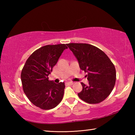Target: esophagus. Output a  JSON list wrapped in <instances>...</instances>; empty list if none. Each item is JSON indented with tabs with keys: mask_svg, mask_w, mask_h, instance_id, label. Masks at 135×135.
I'll list each match as a JSON object with an SVG mask.
<instances>
[{
	"mask_svg": "<svg viewBox=\"0 0 135 135\" xmlns=\"http://www.w3.org/2000/svg\"><path fill=\"white\" fill-rule=\"evenodd\" d=\"M66 84H69V85H71V84H73V81H67V82H66Z\"/></svg>",
	"mask_w": 135,
	"mask_h": 135,
	"instance_id": "esophagus-1",
	"label": "esophagus"
}]
</instances>
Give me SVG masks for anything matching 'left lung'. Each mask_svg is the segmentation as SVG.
Segmentation results:
<instances>
[{
  "instance_id": "left-lung-1",
  "label": "left lung",
  "mask_w": 135,
  "mask_h": 135,
  "mask_svg": "<svg viewBox=\"0 0 135 135\" xmlns=\"http://www.w3.org/2000/svg\"><path fill=\"white\" fill-rule=\"evenodd\" d=\"M77 59L81 70L87 73L89 84L81 83L83 89L78 96L89 104L103 101L113 90L116 71L113 62L104 52L86 43L67 45Z\"/></svg>"
}]
</instances>
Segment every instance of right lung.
Here are the masks:
<instances>
[{"label": "right lung", "mask_w": 135, "mask_h": 135, "mask_svg": "<svg viewBox=\"0 0 135 135\" xmlns=\"http://www.w3.org/2000/svg\"><path fill=\"white\" fill-rule=\"evenodd\" d=\"M67 48L65 44L44 46L29 56L22 68L21 79L25 94L41 109L54 108L62 99L64 82L55 83L49 80L48 76Z\"/></svg>", "instance_id": "1"}]
</instances>
